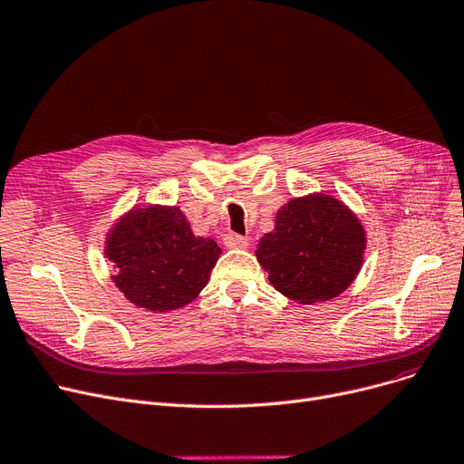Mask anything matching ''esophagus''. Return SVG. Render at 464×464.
Masks as SVG:
<instances>
[{"instance_id":"1","label":"esophagus","mask_w":464,"mask_h":464,"mask_svg":"<svg viewBox=\"0 0 464 464\" xmlns=\"http://www.w3.org/2000/svg\"><path fill=\"white\" fill-rule=\"evenodd\" d=\"M225 245L228 249H245L249 245V237H243L239 234H227Z\"/></svg>"}]
</instances>
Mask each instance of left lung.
Here are the masks:
<instances>
[{"mask_svg": "<svg viewBox=\"0 0 464 464\" xmlns=\"http://www.w3.org/2000/svg\"><path fill=\"white\" fill-rule=\"evenodd\" d=\"M367 247L356 213L330 195L292 198L276 228L258 241L256 258L269 283L292 302L313 305L343 294L360 274Z\"/></svg>", "mask_w": 464, "mask_h": 464, "instance_id": "8db88e82", "label": "left lung"}]
</instances>
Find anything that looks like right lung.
<instances>
[{"label": "right lung", "instance_id": "1", "mask_svg": "<svg viewBox=\"0 0 464 464\" xmlns=\"http://www.w3.org/2000/svg\"><path fill=\"white\" fill-rule=\"evenodd\" d=\"M104 255L112 281L130 304L169 313L187 304L208 285L221 247L195 236L176 206H146L125 213L106 236Z\"/></svg>", "mask_w": 464, "mask_h": 464}]
</instances>
